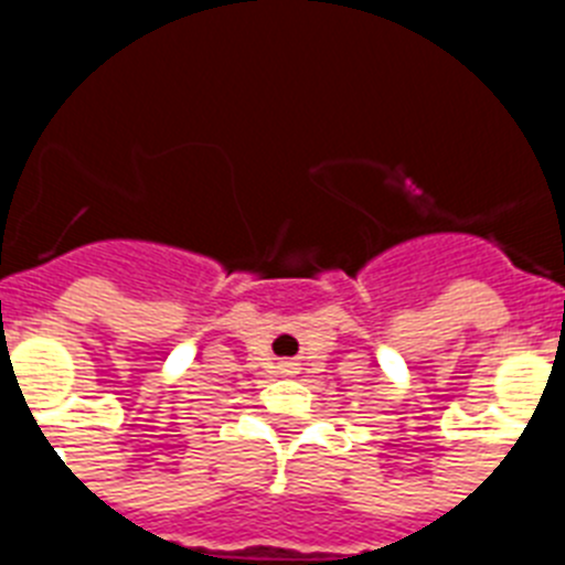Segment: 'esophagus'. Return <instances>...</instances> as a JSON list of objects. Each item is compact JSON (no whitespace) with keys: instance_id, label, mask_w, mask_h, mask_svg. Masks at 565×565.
Listing matches in <instances>:
<instances>
[{"instance_id":"1","label":"esophagus","mask_w":565,"mask_h":565,"mask_svg":"<svg viewBox=\"0 0 565 565\" xmlns=\"http://www.w3.org/2000/svg\"><path fill=\"white\" fill-rule=\"evenodd\" d=\"M278 371H281L284 377H289V374H295V371H298V365H295V363H278Z\"/></svg>"}]
</instances>
